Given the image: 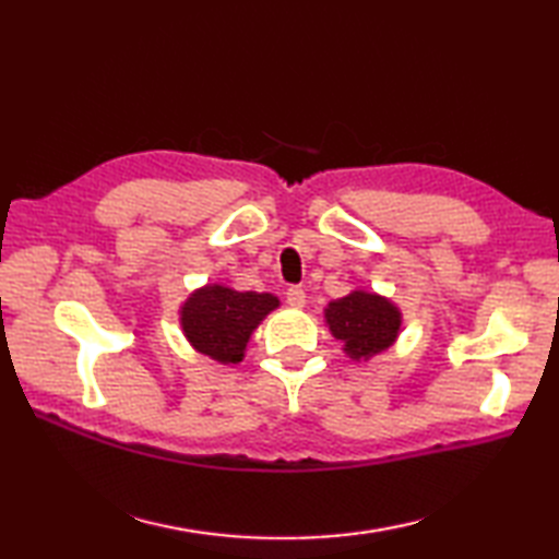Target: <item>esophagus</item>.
Segmentation results:
<instances>
[{
    "label": "esophagus",
    "mask_w": 559,
    "mask_h": 559,
    "mask_svg": "<svg viewBox=\"0 0 559 559\" xmlns=\"http://www.w3.org/2000/svg\"><path fill=\"white\" fill-rule=\"evenodd\" d=\"M286 302H288L290 307H305L307 295H305V290H302L300 286H290V288L286 290Z\"/></svg>",
    "instance_id": "esophagus-1"
}]
</instances>
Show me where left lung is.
Returning a JSON list of instances; mask_svg holds the SVG:
<instances>
[{
	"label": "left lung",
	"instance_id": "1",
	"mask_svg": "<svg viewBox=\"0 0 559 559\" xmlns=\"http://www.w3.org/2000/svg\"><path fill=\"white\" fill-rule=\"evenodd\" d=\"M324 317L331 334L343 341V350L355 360L386 350L401 329L396 307L365 290H353L346 298L329 302Z\"/></svg>",
	"mask_w": 559,
	"mask_h": 559
}]
</instances>
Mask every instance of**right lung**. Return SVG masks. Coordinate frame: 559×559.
<instances>
[{
	"label": "right lung",
	"instance_id": "obj_1",
	"mask_svg": "<svg viewBox=\"0 0 559 559\" xmlns=\"http://www.w3.org/2000/svg\"><path fill=\"white\" fill-rule=\"evenodd\" d=\"M278 298L271 293H240L206 286L192 293L180 312V324L192 346L218 362H240L247 341Z\"/></svg>",
	"mask_w": 559,
	"mask_h": 559
}]
</instances>
